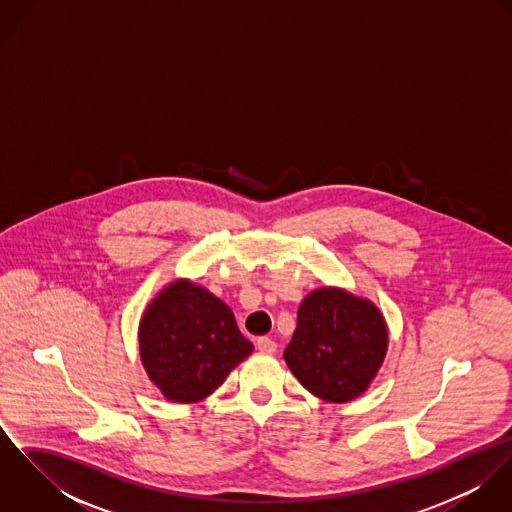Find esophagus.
I'll use <instances>...</instances> for the list:
<instances>
[{
    "instance_id": "1",
    "label": "esophagus",
    "mask_w": 512,
    "mask_h": 512,
    "mask_svg": "<svg viewBox=\"0 0 512 512\" xmlns=\"http://www.w3.org/2000/svg\"><path fill=\"white\" fill-rule=\"evenodd\" d=\"M256 347H258L260 353H268V355L276 353V349H278L276 341H272V339H268V337H260V339L256 341Z\"/></svg>"
}]
</instances>
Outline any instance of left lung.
Listing matches in <instances>:
<instances>
[{
	"label": "left lung",
	"mask_w": 512,
	"mask_h": 512,
	"mask_svg": "<svg viewBox=\"0 0 512 512\" xmlns=\"http://www.w3.org/2000/svg\"><path fill=\"white\" fill-rule=\"evenodd\" d=\"M388 347L380 311L366 299L325 288L309 293L284 351L293 376L315 396L349 402L376 376Z\"/></svg>",
	"instance_id": "left-lung-1"
}]
</instances>
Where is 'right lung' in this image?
I'll return each mask as SVG.
<instances>
[{
	"mask_svg": "<svg viewBox=\"0 0 512 512\" xmlns=\"http://www.w3.org/2000/svg\"><path fill=\"white\" fill-rule=\"evenodd\" d=\"M230 307L191 282H175L147 307L140 355L167 400L191 404L213 394L252 353Z\"/></svg>",
	"mask_w": 512,
	"mask_h": 512,
	"instance_id": "obj_1",
	"label": "right lung"
}]
</instances>
